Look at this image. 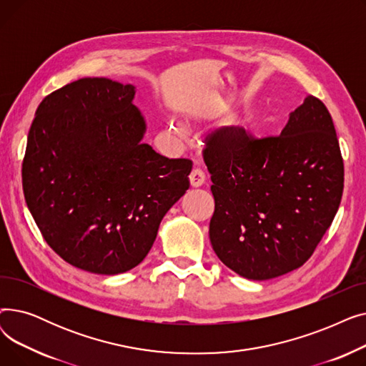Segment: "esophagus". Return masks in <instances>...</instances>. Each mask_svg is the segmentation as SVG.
<instances>
[{
  "instance_id": "34e87169",
  "label": "esophagus",
  "mask_w": 366,
  "mask_h": 366,
  "mask_svg": "<svg viewBox=\"0 0 366 366\" xmlns=\"http://www.w3.org/2000/svg\"><path fill=\"white\" fill-rule=\"evenodd\" d=\"M204 181H206V177H204V173L200 169H194L193 172L189 173V184H191V187H194V188L202 187L204 184Z\"/></svg>"
}]
</instances>
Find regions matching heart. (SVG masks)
<instances>
[{"label": "heart", "mask_w": 366, "mask_h": 366, "mask_svg": "<svg viewBox=\"0 0 366 366\" xmlns=\"http://www.w3.org/2000/svg\"><path fill=\"white\" fill-rule=\"evenodd\" d=\"M167 133L173 139H184L187 138V129L182 123L177 122V120H169L167 127H166Z\"/></svg>", "instance_id": "1"}]
</instances>
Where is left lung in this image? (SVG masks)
Instances as JSON below:
<instances>
[{
    "label": "left lung",
    "instance_id": "obj_1",
    "mask_svg": "<svg viewBox=\"0 0 366 366\" xmlns=\"http://www.w3.org/2000/svg\"><path fill=\"white\" fill-rule=\"evenodd\" d=\"M204 163L215 199L209 239L228 268L268 280L312 257L344 187L335 127L322 101L307 96L276 138L249 141L242 127L217 129Z\"/></svg>",
    "mask_w": 366,
    "mask_h": 366
}]
</instances>
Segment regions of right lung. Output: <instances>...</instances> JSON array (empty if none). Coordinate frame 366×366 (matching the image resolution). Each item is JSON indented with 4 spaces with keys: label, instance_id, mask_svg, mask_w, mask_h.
<instances>
[{
    "label": "right lung",
    "instance_id": "add662e5",
    "mask_svg": "<svg viewBox=\"0 0 366 366\" xmlns=\"http://www.w3.org/2000/svg\"><path fill=\"white\" fill-rule=\"evenodd\" d=\"M134 86L81 79L36 108L22 164L29 212L53 251L94 274L144 261L193 163L144 144Z\"/></svg>",
    "mask_w": 366,
    "mask_h": 366
}]
</instances>
